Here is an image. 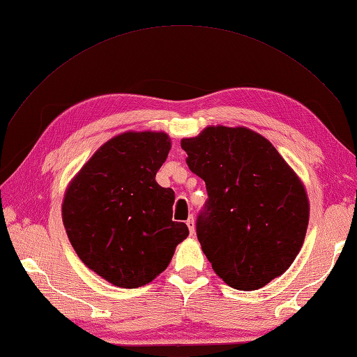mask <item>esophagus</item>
<instances>
[{"instance_id":"34e87169","label":"esophagus","mask_w":357,"mask_h":357,"mask_svg":"<svg viewBox=\"0 0 357 357\" xmlns=\"http://www.w3.org/2000/svg\"><path fill=\"white\" fill-rule=\"evenodd\" d=\"M186 225H188V229H189V233L192 234H195V220H194V216H189V220L186 221Z\"/></svg>"}]
</instances>
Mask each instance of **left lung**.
<instances>
[{
    "label": "left lung",
    "instance_id": "left-lung-1",
    "mask_svg": "<svg viewBox=\"0 0 357 357\" xmlns=\"http://www.w3.org/2000/svg\"><path fill=\"white\" fill-rule=\"evenodd\" d=\"M181 149L206 183L197 236L213 271L234 289L264 288L291 266L306 236L301 180L268 139L245 127H207L181 139Z\"/></svg>",
    "mask_w": 357,
    "mask_h": 357
}]
</instances>
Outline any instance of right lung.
Segmentation results:
<instances>
[{"label": "right lung", "mask_w": 357, "mask_h": 357, "mask_svg": "<svg viewBox=\"0 0 357 357\" xmlns=\"http://www.w3.org/2000/svg\"><path fill=\"white\" fill-rule=\"evenodd\" d=\"M171 139L163 132H127L112 137L69 183L62 218L82 262L119 288H139L169 265L189 234L172 221L176 195L155 174Z\"/></svg>", "instance_id": "obj_1"}]
</instances>
